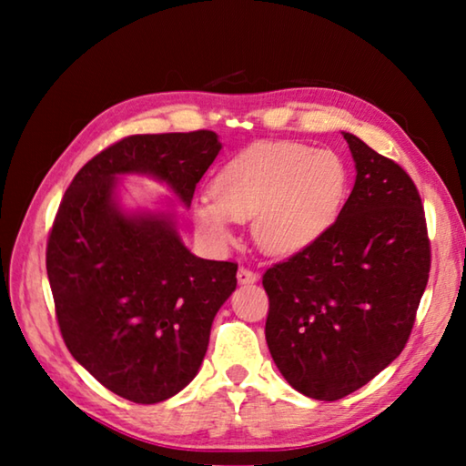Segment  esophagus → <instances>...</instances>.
<instances>
[{"mask_svg":"<svg viewBox=\"0 0 466 466\" xmlns=\"http://www.w3.org/2000/svg\"><path fill=\"white\" fill-rule=\"evenodd\" d=\"M236 278H238V283H240V286H250V283H255V281L258 279V275H257L255 271L247 269V267H240V269H238V275H236Z\"/></svg>","mask_w":466,"mask_h":466,"instance_id":"obj_1","label":"esophagus"}]
</instances>
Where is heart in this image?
Instances as JSON below:
<instances>
[{"mask_svg": "<svg viewBox=\"0 0 466 466\" xmlns=\"http://www.w3.org/2000/svg\"><path fill=\"white\" fill-rule=\"evenodd\" d=\"M350 170L333 149L265 141L236 154L214 178V199L195 205V228L214 247L234 240L232 222H250L258 247L289 257L320 240L341 216Z\"/></svg>", "mask_w": 466, "mask_h": 466, "instance_id": "heart-1", "label": "heart"}]
</instances>
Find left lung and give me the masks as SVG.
I'll use <instances>...</instances> for the list:
<instances>
[{
    "instance_id": "obj_1",
    "label": "left lung",
    "mask_w": 466,
    "mask_h": 466,
    "mask_svg": "<svg viewBox=\"0 0 466 466\" xmlns=\"http://www.w3.org/2000/svg\"><path fill=\"white\" fill-rule=\"evenodd\" d=\"M356 185L333 228L263 275L265 339L298 392L337 400L397 360L430 278L421 197L397 162L343 131Z\"/></svg>"
}]
</instances>
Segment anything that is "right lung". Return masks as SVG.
<instances>
[{"label":"right lung","instance_id":"right-lung-1","mask_svg":"<svg viewBox=\"0 0 466 466\" xmlns=\"http://www.w3.org/2000/svg\"><path fill=\"white\" fill-rule=\"evenodd\" d=\"M219 149L214 131L125 137L77 172L55 216L46 275L63 341L102 386L133 403H160L197 376L238 265L195 257L172 201L125 209L119 178L160 180L191 208Z\"/></svg>","mask_w":466,"mask_h":466}]
</instances>
